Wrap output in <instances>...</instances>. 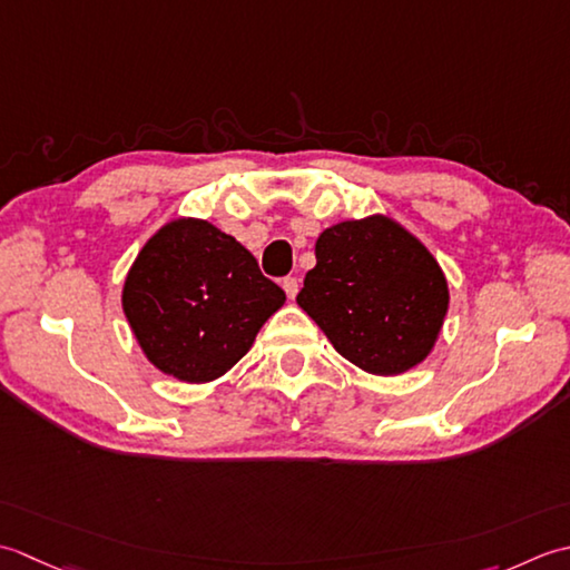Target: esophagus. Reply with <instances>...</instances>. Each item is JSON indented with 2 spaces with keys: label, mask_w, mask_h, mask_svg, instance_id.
<instances>
[{
  "label": "esophagus",
  "mask_w": 570,
  "mask_h": 570,
  "mask_svg": "<svg viewBox=\"0 0 570 570\" xmlns=\"http://www.w3.org/2000/svg\"><path fill=\"white\" fill-rule=\"evenodd\" d=\"M283 289H285V295H287L289 299H295V295H297V289H299V283H297V277H285V281H283Z\"/></svg>",
  "instance_id": "1"
}]
</instances>
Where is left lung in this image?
I'll list each match as a JSON object with an SVG mask.
<instances>
[{
    "instance_id": "1",
    "label": "left lung",
    "mask_w": 570,
    "mask_h": 570,
    "mask_svg": "<svg viewBox=\"0 0 570 570\" xmlns=\"http://www.w3.org/2000/svg\"><path fill=\"white\" fill-rule=\"evenodd\" d=\"M297 305L346 362L399 376L423 364L450 307L448 277L421 238L383 214L324 228Z\"/></svg>"
}]
</instances>
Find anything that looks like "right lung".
Masks as SVG:
<instances>
[{"instance_id": "right-lung-1", "label": "right lung", "mask_w": 570, "mask_h": 570, "mask_svg": "<svg viewBox=\"0 0 570 570\" xmlns=\"http://www.w3.org/2000/svg\"><path fill=\"white\" fill-rule=\"evenodd\" d=\"M285 293L240 243L204 218H171L137 253L122 312L161 374L216 381L234 368Z\"/></svg>"}]
</instances>
